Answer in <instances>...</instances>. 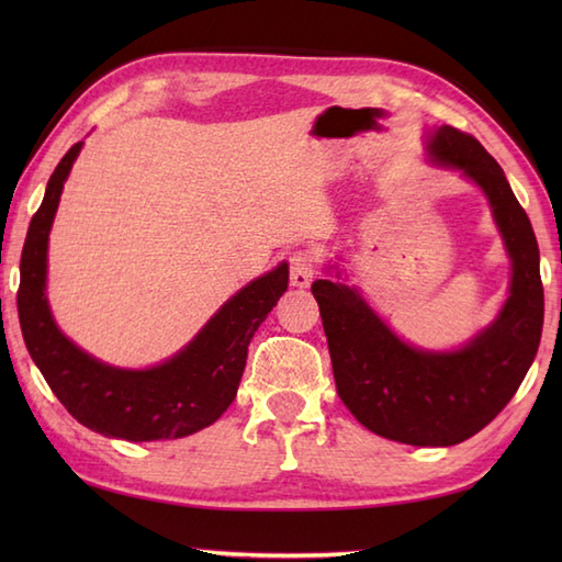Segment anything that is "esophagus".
Segmentation results:
<instances>
[{
  "label": "esophagus",
  "mask_w": 562,
  "mask_h": 562,
  "mask_svg": "<svg viewBox=\"0 0 562 562\" xmlns=\"http://www.w3.org/2000/svg\"><path fill=\"white\" fill-rule=\"evenodd\" d=\"M316 254L314 250H296L290 258V280L294 288H308L316 274Z\"/></svg>",
  "instance_id": "obj_1"
}]
</instances>
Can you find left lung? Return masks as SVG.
<instances>
[{"label":"left lung","mask_w":562,"mask_h":562,"mask_svg":"<svg viewBox=\"0 0 562 562\" xmlns=\"http://www.w3.org/2000/svg\"><path fill=\"white\" fill-rule=\"evenodd\" d=\"M429 154L483 188L512 258V288L497 321L459 352L401 342L348 284L316 280L340 401L374 435L413 447H451L479 435L515 396L539 350L543 284L539 244L499 164L479 139L439 127Z\"/></svg>","instance_id":"1"}]
</instances>
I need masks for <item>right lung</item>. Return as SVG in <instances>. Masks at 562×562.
Wrapping results in <instances>:
<instances>
[{
	"mask_svg": "<svg viewBox=\"0 0 562 562\" xmlns=\"http://www.w3.org/2000/svg\"><path fill=\"white\" fill-rule=\"evenodd\" d=\"M79 149L81 142L55 166L23 244L16 294L23 342L57 401L83 427L125 441L188 437L212 425L236 398L250 338L288 292V262L234 294L169 362L145 372L97 362L57 330L45 300L47 234Z\"/></svg>",
	"mask_w": 562,
	"mask_h": 562,
	"instance_id": "obj_1",
	"label": "right lung"
}]
</instances>
